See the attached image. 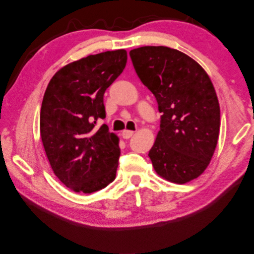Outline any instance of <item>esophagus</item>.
I'll return each instance as SVG.
<instances>
[{
  "mask_svg": "<svg viewBox=\"0 0 254 254\" xmlns=\"http://www.w3.org/2000/svg\"><path fill=\"white\" fill-rule=\"evenodd\" d=\"M134 135V131L132 130H127V129H125L124 131H123V138H125V139H128V138H130V137Z\"/></svg>",
  "mask_w": 254,
  "mask_h": 254,
  "instance_id": "34e87169",
  "label": "esophagus"
}]
</instances>
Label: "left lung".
Here are the masks:
<instances>
[{
    "instance_id": "obj_1",
    "label": "left lung",
    "mask_w": 254,
    "mask_h": 254,
    "mask_svg": "<svg viewBox=\"0 0 254 254\" xmlns=\"http://www.w3.org/2000/svg\"><path fill=\"white\" fill-rule=\"evenodd\" d=\"M129 55L162 114L148 153L153 168L168 181L187 184L205 171L217 145L221 110L213 83L196 61L177 49L145 46Z\"/></svg>"
}]
</instances>
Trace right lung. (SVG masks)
Listing matches in <instances>:
<instances>
[{
  "label": "right lung",
  "mask_w": 254,
  "mask_h": 254,
  "mask_svg": "<svg viewBox=\"0 0 254 254\" xmlns=\"http://www.w3.org/2000/svg\"><path fill=\"white\" fill-rule=\"evenodd\" d=\"M127 63L125 49L90 55L62 67L48 83L40 136L55 176L75 192L92 193L115 180L118 137L106 118L103 94Z\"/></svg>",
  "instance_id": "add662e5"
}]
</instances>
